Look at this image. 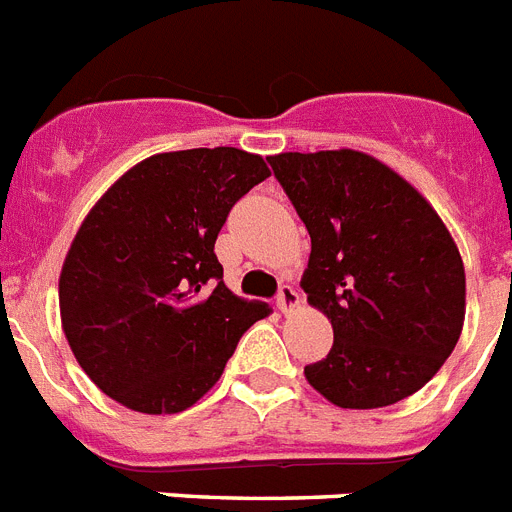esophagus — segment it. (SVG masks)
Segmentation results:
<instances>
[{
  "mask_svg": "<svg viewBox=\"0 0 512 512\" xmlns=\"http://www.w3.org/2000/svg\"><path fill=\"white\" fill-rule=\"evenodd\" d=\"M298 305H300V295H298V292H295V287H290V285L279 287L277 308L282 310V313H292V310L298 308Z\"/></svg>",
  "mask_w": 512,
  "mask_h": 512,
  "instance_id": "1",
  "label": "esophagus"
}]
</instances>
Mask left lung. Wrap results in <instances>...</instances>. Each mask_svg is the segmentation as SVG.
I'll return each mask as SVG.
<instances>
[{
    "instance_id": "obj_1",
    "label": "left lung",
    "mask_w": 512,
    "mask_h": 512,
    "mask_svg": "<svg viewBox=\"0 0 512 512\" xmlns=\"http://www.w3.org/2000/svg\"><path fill=\"white\" fill-rule=\"evenodd\" d=\"M269 163L308 227L300 285L334 329L305 381L342 409L417 393L451 357L466 316L464 261L440 214L365 152H282Z\"/></svg>"
}]
</instances>
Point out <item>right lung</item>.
<instances>
[{
    "instance_id": "obj_1",
    "label": "right lung",
    "mask_w": 512,
    "mask_h": 512,
    "mask_svg": "<svg viewBox=\"0 0 512 512\" xmlns=\"http://www.w3.org/2000/svg\"><path fill=\"white\" fill-rule=\"evenodd\" d=\"M272 176L235 147L160 152L129 168L74 235L61 329L87 378L142 414H176L220 381L272 308L222 282L214 240L240 196Z\"/></svg>"
}]
</instances>
